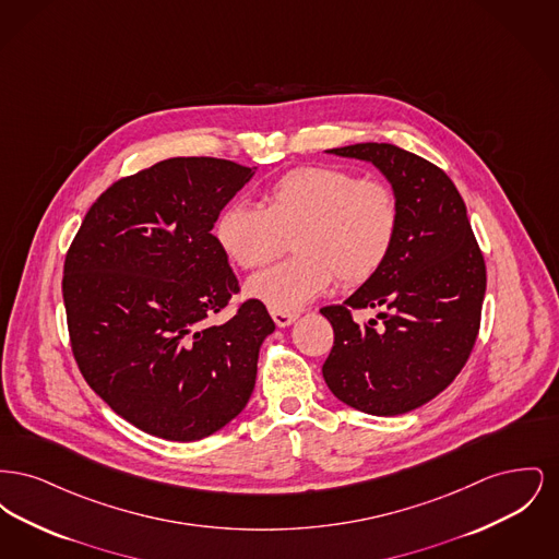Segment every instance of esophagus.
I'll return each mask as SVG.
<instances>
[{
  "label": "esophagus",
  "instance_id": "34e87169",
  "mask_svg": "<svg viewBox=\"0 0 559 559\" xmlns=\"http://www.w3.org/2000/svg\"><path fill=\"white\" fill-rule=\"evenodd\" d=\"M270 314H272V319L276 322V326H281V329L289 326V324L297 320V314H293V312H276V310H272Z\"/></svg>",
  "mask_w": 559,
  "mask_h": 559
}]
</instances>
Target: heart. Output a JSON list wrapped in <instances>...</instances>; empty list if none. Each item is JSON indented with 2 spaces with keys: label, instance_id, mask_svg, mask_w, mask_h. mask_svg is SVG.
<instances>
[{
  "label": "heart",
  "instance_id": "obj_1",
  "mask_svg": "<svg viewBox=\"0 0 559 559\" xmlns=\"http://www.w3.org/2000/svg\"><path fill=\"white\" fill-rule=\"evenodd\" d=\"M399 199L381 180L331 167H297L264 190V207L228 203L215 240L242 270L266 266L293 237V258L247 283V293L276 312H297L326 292L369 281L399 235Z\"/></svg>",
  "mask_w": 559,
  "mask_h": 559
}]
</instances>
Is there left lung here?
<instances>
[{
  "instance_id": "8db88e82",
  "label": "left lung",
  "mask_w": 559,
  "mask_h": 559,
  "mask_svg": "<svg viewBox=\"0 0 559 559\" xmlns=\"http://www.w3.org/2000/svg\"><path fill=\"white\" fill-rule=\"evenodd\" d=\"M372 163L399 199V235L379 272L342 306L320 314L335 342L322 377L347 406L392 417L447 390L476 344L486 266L465 203L433 163L394 144H352L326 151ZM388 309L365 325L349 309Z\"/></svg>"
}]
</instances>
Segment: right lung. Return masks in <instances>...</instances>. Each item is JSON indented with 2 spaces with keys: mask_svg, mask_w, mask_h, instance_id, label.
I'll list each match as a JSON object with an SVG mask.
<instances>
[{
  "mask_svg": "<svg viewBox=\"0 0 559 559\" xmlns=\"http://www.w3.org/2000/svg\"><path fill=\"white\" fill-rule=\"evenodd\" d=\"M253 176L226 159L159 160L107 188L67 253L62 299L81 374L163 440L212 436L253 394L274 331L266 306L249 299L212 322L239 292L213 224Z\"/></svg>",
  "mask_w": 559,
  "mask_h": 559,
  "instance_id": "add662e5",
  "label": "right lung"
}]
</instances>
